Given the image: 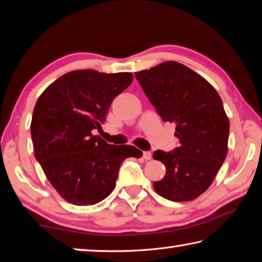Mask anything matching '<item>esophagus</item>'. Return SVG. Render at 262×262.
<instances>
[{"label": "esophagus", "mask_w": 262, "mask_h": 262, "mask_svg": "<svg viewBox=\"0 0 262 262\" xmlns=\"http://www.w3.org/2000/svg\"><path fill=\"white\" fill-rule=\"evenodd\" d=\"M152 155L150 151H143V158L145 159V161H149V159H151Z\"/></svg>", "instance_id": "obj_1"}]
</instances>
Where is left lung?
I'll return each mask as SVG.
<instances>
[{
  "label": "left lung",
  "mask_w": 262,
  "mask_h": 262,
  "mask_svg": "<svg viewBox=\"0 0 262 262\" xmlns=\"http://www.w3.org/2000/svg\"><path fill=\"white\" fill-rule=\"evenodd\" d=\"M135 76L163 120L174 123L179 140L173 151L154 152L166 167L154 188L167 200H194L211 185L228 154L230 123L221 97L207 79L176 61Z\"/></svg>",
  "instance_id": "left-lung-1"
}]
</instances>
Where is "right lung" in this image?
Masks as SVG:
<instances>
[{
  "label": "right lung",
  "instance_id": "right-lung-1",
  "mask_svg": "<svg viewBox=\"0 0 262 262\" xmlns=\"http://www.w3.org/2000/svg\"><path fill=\"white\" fill-rule=\"evenodd\" d=\"M132 73L74 70L46 88L35 103L31 135L34 157L62 199L92 206L112 193L128 157H142L133 145L108 144L92 135L112 100L133 82Z\"/></svg>",
  "mask_w": 262,
  "mask_h": 262
}]
</instances>
